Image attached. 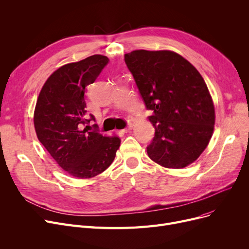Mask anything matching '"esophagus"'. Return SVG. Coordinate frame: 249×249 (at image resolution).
I'll return each instance as SVG.
<instances>
[{"label": "esophagus", "mask_w": 249, "mask_h": 249, "mask_svg": "<svg viewBox=\"0 0 249 249\" xmlns=\"http://www.w3.org/2000/svg\"><path fill=\"white\" fill-rule=\"evenodd\" d=\"M132 127H133V125H132L131 123H130V124H128V125H127V127H126V128H124V129L122 130V131H123V132H125V133H127V132H129V131H130V130L132 129Z\"/></svg>", "instance_id": "obj_1"}]
</instances>
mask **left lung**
Returning <instances> with one entry per match:
<instances>
[{"mask_svg":"<svg viewBox=\"0 0 249 249\" xmlns=\"http://www.w3.org/2000/svg\"><path fill=\"white\" fill-rule=\"evenodd\" d=\"M155 133L149 158L167 168L197 160L210 141L215 109L204 78L193 64L169 50H134L125 54Z\"/></svg>","mask_w":249,"mask_h":249,"instance_id":"1","label":"left lung"}]
</instances>
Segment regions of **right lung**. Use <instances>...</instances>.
<instances>
[{"mask_svg": "<svg viewBox=\"0 0 249 249\" xmlns=\"http://www.w3.org/2000/svg\"><path fill=\"white\" fill-rule=\"evenodd\" d=\"M109 58L101 54L62 65L42 87L34 111L37 137L58 165L69 175L89 178L107 169L120 146L119 137L89 131L86 119L85 91Z\"/></svg>", "mask_w": 249, "mask_h": 249, "instance_id": "1", "label": "right lung"}]
</instances>
